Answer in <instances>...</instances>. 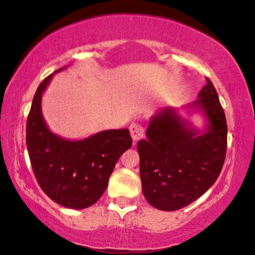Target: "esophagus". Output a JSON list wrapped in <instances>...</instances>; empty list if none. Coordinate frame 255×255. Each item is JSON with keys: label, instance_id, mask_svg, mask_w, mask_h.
Returning a JSON list of instances; mask_svg holds the SVG:
<instances>
[{"label": "esophagus", "instance_id": "34e87169", "mask_svg": "<svg viewBox=\"0 0 255 255\" xmlns=\"http://www.w3.org/2000/svg\"><path fill=\"white\" fill-rule=\"evenodd\" d=\"M129 131L131 137H133V141H139L145 135V128H143L142 125L137 124V122H133L129 126Z\"/></svg>", "mask_w": 255, "mask_h": 255}]
</instances>
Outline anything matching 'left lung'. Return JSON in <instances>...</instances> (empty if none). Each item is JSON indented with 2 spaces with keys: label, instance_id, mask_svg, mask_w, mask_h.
Returning a JSON list of instances; mask_svg holds the SVG:
<instances>
[{
  "label": "left lung",
  "instance_id": "1",
  "mask_svg": "<svg viewBox=\"0 0 255 255\" xmlns=\"http://www.w3.org/2000/svg\"><path fill=\"white\" fill-rule=\"evenodd\" d=\"M189 108L204 114L208 125L203 131L174 108H164L152 118L146 139L137 142L143 196L159 210H178L201 197L225 162L226 115L209 78Z\"/></svg>",
  "mask_w": 255,
  "mask_h": 255
}]
</instances>
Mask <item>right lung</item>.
Instances as JSON below:
<instances>
[{"label": "right lung", "instance_id": "obj_1", "mask_svg": "<svg viewBox=\"0 0 255 255\" xmlns=\"http://www.w3.org/2000/svg\"><path fill=\"white\" fill-rule=\"evenodd\" d=\"M54 73L41 82L33 97L26 127L27 149L42 191L63 207L84 209L106 191L116 162L133 140L127 128L76 141L52 133L42 116L41 97Z\"/></svg>", "mask_w": 255, "mask_h": 255}]
</instances>
